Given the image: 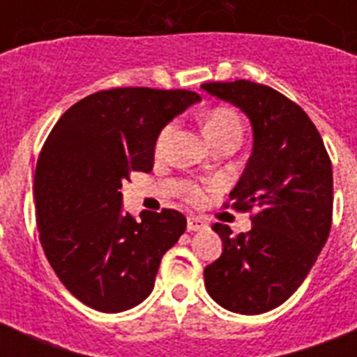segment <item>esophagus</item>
<instances>
[{
    "mask_svg": "<svg viewBox=\"0 0 357 357\" xmlns=\"http://www.w3.org/2000/svg\"><path fill=\"white\" fill-rule=\"evenodd\" d=\"M207 224L202 220V218L198 217H189V220H187V229L189 231H202V229H206Z\"/></svg>",
    "mask_w": 357,
    "mask_h": 357,
    "instance_id": "esophagus-1",
    "label": "esophagus"
}]
</instances>
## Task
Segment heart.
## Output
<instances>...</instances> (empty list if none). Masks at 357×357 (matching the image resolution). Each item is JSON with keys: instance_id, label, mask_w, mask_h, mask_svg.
<instances>
[{"instance_id": "obj_1", "label": "heart", "mask_w": 357, "mask_h": 357, "mask_svg": "<svg viewBox=\"0 0 357 357\" xmlns=\"http://www.w3.org/2000/svg\"><path fill=\"white\" fill-rule=\"evenodd\" d=\"M204 129H206V135L209 137L213 144H217L220 140L226 139H241V120L235 114V111L228 107H215L209 111V114L206 116V122H204ZM174 133H176V122L167 123L165 128L159 131L155 140V151L157 153H162L167 150L170 140H172ZM206 196V187H202L200 183H187L185 185V198L192 204H200Z\"/></svg>"}]
</instances>
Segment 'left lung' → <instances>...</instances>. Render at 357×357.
<instances>
[{
  "instance_id": "1",
  "label": "left lung",
  "mask_w": 357,
  "mask_h": 357,
  "mask_svg": "<svg viewBox=\"0 0 357 357\" xmlns=\"http://www.w3.org/2000/svg\"><path fill=\"white\" fill-rule=\"evenodd\" d=\"M202 86L243 109L254 129V151L224 204L252 213V229L231 235L224 224L213 226L224 250L204 271L206 289L226 310L259 315L300 287L326 244L332 161L315 123L282 92L246 79Z\"/></svg>"
}]
</instances>
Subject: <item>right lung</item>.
<instances>
[{"label":"right lung","instance_id":"1","mask_svg":"<svg viewBox=\"0 0 357 357\" xmlns=\"http://www.w3.org/2000/svg\"><path fill=\"white\" fill-rule=\"evenodd\" d=\"M190 91L120 86L74 103L47 135L36 161L38 238L75 298L120 313L151 293L159 263L185 234L176 209L122 211V183L150 172L157 135L198 102Z\"/></svg>","mask_w":357,"mask_h":357}]
</instances>
